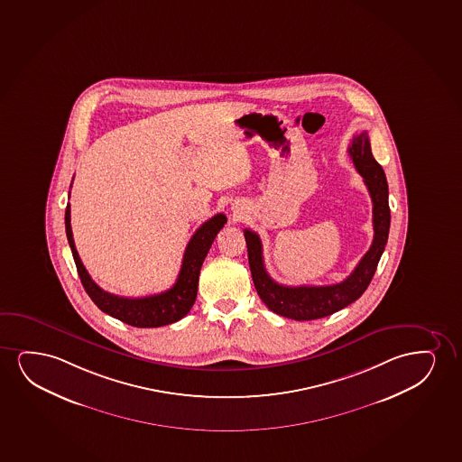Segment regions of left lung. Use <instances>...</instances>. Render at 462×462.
Segmentation results:
<instances>
[{"label": "left lung", "instance_id": "1", "mask_svg": "<svg viewBox=\"0 0 462 462\" xmlns=\"http://www.w3.org/2000/svg\"><path fill=\"white\" fill-rule=\"evenodd\" d=\"M347 153L353 160L364 181H365L373 202V243L362 257L356 270L340 283L323 287H285L271 279L263 263L262 241L255 232L245 230L247 245V257L251 268L252 281L260 300H263L271 312L281 317L291 318L296 321H310L318 318L329 317L342 310L343 307L359 300L370 285L374 271L378 268L379 258L387 245L390 228L389 186L374 156L366 132L354 136L347 147Z\"/></svg>", "mask_w": 462, "mask_h": 462}]
</instances>
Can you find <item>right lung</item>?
<instances>
[{
	"label": "right lung",
	"mask_w": 462,
	"mask_h": 462,
	"mask_svg": "<svg viewBox=\"0 0 462 462\" xmlns=\"http://www.w3.org/2000/svg\"><path fill=\"white\" fill-rule=\"evenodd\" d=\"M227 222L226 215H215L204 222L192 235L191 240L186 246L181 270L175 281L174 287L169 288L162 293L144 296V298H122L108 293L92 281L89 273L81 263L75 243H73L72 227H70V205L66 208V234L69 246L72 249L73 260L79 270V276L83 283L86 293L94 300L102 312L117 318L124 323L134 328H160L172 324L188 315L194 306L198 296L199 274L204 263L207 254L210 251L217 232Z\"/></svg>",
	"instance_id": "add662e5"
}]
</instances>
